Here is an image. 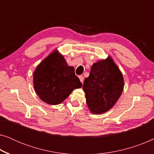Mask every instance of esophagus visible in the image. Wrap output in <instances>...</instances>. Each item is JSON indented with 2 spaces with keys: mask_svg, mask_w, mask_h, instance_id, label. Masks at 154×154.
I'll return each mask as SVG.
<instances>
[{
  "mask_svg": "<svg viewBox=\"0 0 154 154\" xmlns=\"http://www.w3.org/2000/svg\"><path fill=\"white\" fill-rule=\"evenodd\" d=\"M79 79H80V81H81V83H83V81H84V78H83V75H79Z\"/></svg>",
  "mask_w": 154,
  "mask_h": 154,
  "instance_id": "1",
  "label": "esophagus"
}]
</instances>
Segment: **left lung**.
I'll return each instance as SVG.
<instances>
[{
  "mask_svg": "<svg viewBox=\"0 0 154 154\" xmlns=\"http://www.w3.org/2000/svg\"><path fill=\"white\" fill-rule=\"evenodd\" d=\"M123 86V75L111 57L94 63L83 85L90 111L100 114L111 109L121 97Z\"/></svg>",
  "mask_w": 154,
  "mask_h": 154,
  "instance_id": "obj_1",
  "label": "left lung"
}]
</instances>
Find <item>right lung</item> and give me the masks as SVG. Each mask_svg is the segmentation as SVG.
<instances>
[{
    "instance_id": "right-lung-1",
    "label": "right lung",
    "mask_w": 154,
    "mask_h": 154,
    "mask_svg": "<svg viewBox=\"0 0 154 154\" xmlns=\"http://www.w3.org/2000/svg\"><path fill=\"white\" fill-rule=\"evenodd\" d=\"M33 85L40 99L51 105L60 104L73 90L82 87L74 68L67 65L58 51L52 52L36 67Z\"/></svg>"
}]
</instances>
